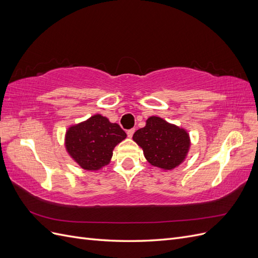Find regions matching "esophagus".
I'll use <instances>...</instances> for the list:
<instances>
[{"instance_id": "1", "label": "esophagus", "mask_w": 258, "mask_h": 258, "mask_svg": "<svg viewBox=\"0 0 258 258\" xmlns=\"http://www.w3.org/2000/svg\"><path fill=\"white\" fill-rule=\"evenodd\" d=\"M135 129H130V130H128L127 131V136L129 137V138H132V136H134V134H135Z\"/></svg>"}]
</instances>
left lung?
<instances>
[{"label":"left lung","instance_id":"obj_1","mask_svg":"<svg viewBox=\"0 0 258 258\" xmlns=\"http://www.w3.org/2000/svg\"><path fill=\"white\" fill-rule=\"evenodd\" d=\"M132 139L152 166L165 171L181 165L190 147L188 132L158 116L147 118L145 127L137 130Z\"/></svg>","mask_w":258,"mask_h":258}]
</instances>
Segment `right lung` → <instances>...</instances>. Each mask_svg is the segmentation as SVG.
<instances>
[{
  "label": "right lung",
  "instance_id": "1",
  "mask_svg": "<svg viewBox=\"0 0 258 258\" xmlns=\"http://www.w3.org/2000/svg\"><path fill=\"white\" fill-rule=\"evenodd\" d=\"M126 138V132L118 123L96 114L69 127L64 144L70 157L81 168L98 171L110 163L115 146Z\"/></svg>",
  "mask_w": 258,
  "mask_h": 258
}]
</instances>
